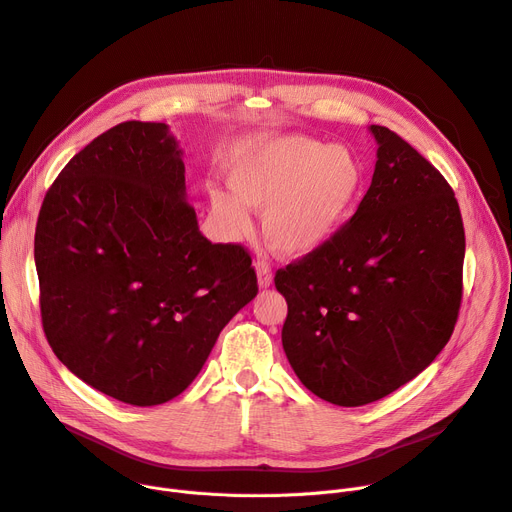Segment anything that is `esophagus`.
Masks as SVG:
<instances>
[{"instance_id": "1", "label": "esophagus", "mask_w": 512, "mask_h": 512, "mask_svg": "<svg viewBox=\"0 0 512 512\" xmlns=\"http://www.w3.org/2000/svg\"><path fill=\"white\" fill-rule=\"evenodd\" d=\"M255 269H257V278H259V288H269L271 282H274V276H271V267L265 259H257L255 261Z\"/></svg>"}]
</instances>
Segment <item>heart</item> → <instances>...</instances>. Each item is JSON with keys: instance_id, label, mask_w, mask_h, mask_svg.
Returning <instances> with one entry per match:
<instances>
[{"instance_id": "1", "label": "heart", "mask_w": 512, "mask_h": 512, "mask_svg": "<svg viewBox=\"0 0 512 512\" xmlns=\"http://www.w3.org/2000/svg\"><path fill=\"white\" fill-rule=\"evenodd\" d=\"M228 183L236 197L212 191V208L230 234L251 230L249 208L261 210L267 243L288 257L325 247L354 214L364 189L360 158L346 146L306 135L267 138L234 162Z\"/></svg>"}]
</instances>
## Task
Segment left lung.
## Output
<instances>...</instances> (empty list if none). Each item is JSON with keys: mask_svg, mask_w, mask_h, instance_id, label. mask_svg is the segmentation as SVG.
<instances>
[{"mask_svg": "<svg viewBox=\"0 0 512 512\" xmlns=\"http://www.w3.org/2000/svg\"><path fill=\"white\" fill-rule=\"evenodd\" d=\"M379 144L356 214L319 251L276 271L282 346L317 397L358 407L410 383L453 335L465 230L447 179L403 138Z\"/></svg>", "mask_w": 512, "mask_h": 512, "instance_id": "obj_1", "label": "left lung"}]
</instances>
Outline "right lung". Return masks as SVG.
<instances>
[{
  "label": "right lung",
  "instance_id": "obj_1",
  "mask_svg": "<svg viewBox=\"0 0 512 512\" xmlns=\"http://www.w3.org/2000/svg\"><path fill=\"white\" fill-rule=\"evenodd\" d=\"M34 263L55 356L140 407L183 393L259 292L249 251L199 232L179 144L150 121L111 127L65 164L43 199Z\"/></svg>",
  "mask_w": 512,
  "mask_h": 512
}]
</instances>
